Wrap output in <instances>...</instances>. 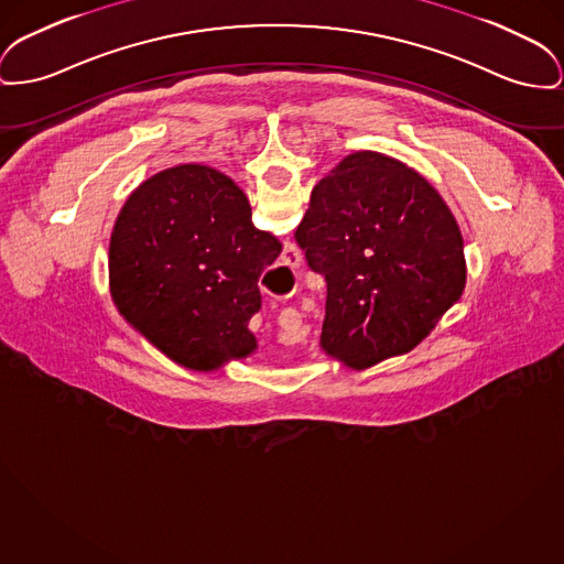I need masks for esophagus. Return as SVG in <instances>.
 <instances>
[{
	"instance_id": "esophagus-1",
	"label": "esophagus",
	"mask_w": 564,
	"mask_h": 564,
	"mask_svg": "<svg viewBox=\"0 0 564 564\" xmlns=\"http://www.w3.org/2000/svg\"><path fill=\"white\" fill-rule=\"evenodd\" d=\"M300 262H302V258H300L299 249H296L292 242H288V245H285V249H283V268L296 270Z\"/></svg>"
}]
</instances>
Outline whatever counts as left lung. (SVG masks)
Returning a JSON list of instances; mask_svg holds the SVG:
<instances>
[{"label":"left lung","mask_w":564,"mask_h":564,"mask_svg":"<svg viewBox=\"0 0 564 564\" xmlns=\"http://www.w3.org/2000/svg\"><path fill=\"white\" fill-rule=\"evenodd\" d=\"M296 242L326 279L319 347L365 370L420 345L466 283L460 228L413 167L358 151L311 194Z\"/></svg>","instance_id":"8db88e82"}]
</instances>
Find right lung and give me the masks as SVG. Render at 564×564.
<instances>
[{"label": "right lung", "instance_id": "1", "mask_svg": "<svg viewBox=\"0 0 564 564\" xmlns=\"http://www.w3.org/2000/svg\"><path fill=\"white\" fill-rule=\"evenodd\" d=\"M281 242L251 221L249 199L215 167L147 178L123 204L108 247L119 313L176 365L215 370L258 347L260 274Z\"/></svg>", "mask_w": 564, "mask_h": 564}]
</instances>
